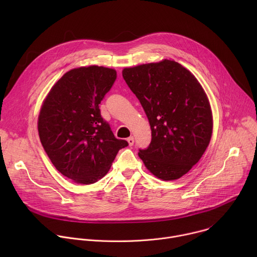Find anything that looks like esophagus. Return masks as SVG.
Segmentation results:
<instances>
[{"label":"esophagus","instance_id":"1","mask_svg":"<svg viewBox=\"0 0 257 257\" xmlns=\"http://www.w3.org/2000/svg\"><path fill=\"white\" fill-rule=\"evenodd\" d=\"M127 141H128L129 145H133V144H134V138H133L132 136L129 137V138H127Z\"/></svg>","mask_w":257,"mask_h":257}]
</instances>
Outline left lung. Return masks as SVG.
<instances>
[{
    "instance_id": "obj_1",
    "label": "left lung",
    "mask_w": 257,
    "mask_h": 257,
    "mask_svg": "<svg viewBox=\"0 0 257 257\" xmlns=\"http://www.w3.org/2000/svg\"><path fill=\"white\" fill-rule=\"evenodd\" d=\"M123 78L139 99L152 129L138 156L156 177L172 181L188 173L209 144L212 115L208 98L192 73L163 60L125 68Z\"/></svg>"
}]
</instances>
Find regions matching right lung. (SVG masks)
Masks as SVG:
<instances>
[{
  "mask_svg": "<svg viewBox=\"0 0 257 257\" xmlns=\"http://www.w3.org/2000/svg\"><path fill=\"white\" fill-rule=\"evenodd\" d=\"M116 78V70L105 67L72 69L42 105L38 128L44 150L62 175L79 184L102 178L118 152L128 146L115 137L99 109Z\"/></svg>",
  "mask_w": 257,
  "mask_h": 257,
  "instance_id": "obj_1",
  "label": "right lung"
}]
</instances>
